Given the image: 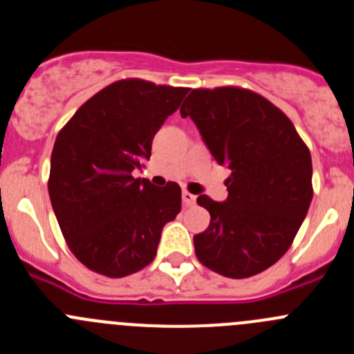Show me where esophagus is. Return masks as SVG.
I'll use <instances>...</instances> for the list:
<instances>
[{
  "mask_svg": "<svg viewBox=\"0 0 354 354\" xmlns=\"http://www.w3.org/2000/svg\"><path fill=\"white\" fill-rule=\"evenodd\" d=\"M195 202H196L195 195H192V193H187V192L183 193V204L186 205V207H189V205H195Z\"/></svg>",
  "mask_w": 354,
  "mask_h": 354,
  "instance_id": "obj_1",
  "label": "esophagus"
}]
</instances>
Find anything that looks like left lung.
<instances>
[{
	"instance_id": "1",
	"label": "left lung",
	"mask_w": 354,
	"mask_h": 354,
	"mask_svg": "<svg viewBox=\"0 0 354 354\" xmlns=\"http://www.w3.org/2000/svg\"><path fill=\"white\" fill-rule=\"evenodd\" d=\"M180 115L230 168L225 202L196 198L211 214L207 230L193 237L196 257L228 278L262 273L290 248L310 207V150L282 109L239 86L192 90Z\"/></svg>"
}]
</instances>
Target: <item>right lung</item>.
Returning <instances> with one entry per match:
<instances>
[{
  "mask_svg": "<svg viewBox=\"0 0 354 354\" xmlns=\"http://www.w3.org/2000/svg\"><path fill=\"white\" fill-rule=\"evenodd\" d=\"M186 93L134 77L115 81L56 136L49 198L67 246L88 270L122 278L154 261L162 227L180 212V187H156L133 171Z\"/></svg>",
  "mask_w": 354,
  "mask_h": 354,
  "instance_id": "obj_1",
  "label": "right lung"
}]
</instances>
